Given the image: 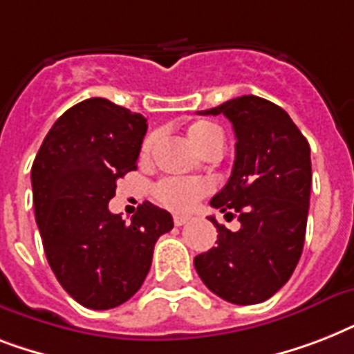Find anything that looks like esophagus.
<instances>
[{"label": "esophagus", "instance_id": "1", "mask_svg": "<svg viewBox=\"0 0 354 354\" xmlns=\"http://www.w3.org/2000/svg\"><path fill=\"white\" fill-rule=\"evenodd\" d=\"M191 221V218H189V216H180V215H176L174 216V226H183V224H187V222Z\"/></svg>", "mask_w": 354, "mask_h": 354}]
</instances>
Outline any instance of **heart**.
<instances>
[{
    "mask_svg": "<svg viewBox=\"0 0 354 354\" xmlns=\"http://www.w3.org/2000/svg\"><path fill=\"white\" fill-rule=\"evenodd\" d=\"M189 141L200 154L209 152L211 149H224V133L221 127L211 121H198L187 130ZM158 133L147 136L141 145V158H149L154 145L158 143ZM213 191V183L204 178H165L154 185V196L163 207L174 213H187L200 198H204Z\"/></svg>",
    "mask_w": 354,
    "mask_h": 354,
    "instance_id": "obj_1",
    "label": "heart"
}]
</instances>
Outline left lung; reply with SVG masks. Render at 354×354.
Here are the masks:
<instances>
[{
	"mask_svg": "<svg viewBox=\"0 0 354 354\" xmlns=\"http://www.w3.org/2000/svg\"><path fill=\"white\" fill-rule=\"evenodd\" d=\"M202 115L224 113L235 132L232 176L211 205L241 222L232 232L209 216L216 246L194 257L200 279L222 299L255 305L272 297L296 270L307 232L310 147L274 102L242 95Z\"/></svg>",
	"mask_w": 354,
	"mask_h": 354,
	"instance_id": "left-lung-1",
	"label": "left lung"
}]
</instances>
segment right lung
Listing matches in <instances>:
<instances>
[{
  "label": "right lung",
  "instance_id": "1",
  "mask_svg": "<svg viewBox=\"0 0 354 354\" xmlns=\"http://www.w3.org/2000/svg\"><path fill=\"white\" fill-rule=\"evenodd\" d=\"M147 119L93 97L64 112L30 169L35 216L47 263L82 307L106 310L141 288L154 244L172 216L150 202L130 222L108 209L118 180L136 169Z\"/></svg>",
  "mask_w": 354,
  "mask_h": 354
}]
</instances>
